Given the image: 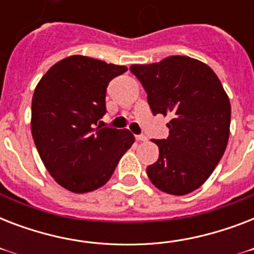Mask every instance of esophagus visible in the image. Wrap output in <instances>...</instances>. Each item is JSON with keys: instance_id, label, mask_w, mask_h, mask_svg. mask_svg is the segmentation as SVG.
Here are the masks:
<instances>
[{"instance_id": "34e87169", "label": "esophagus", "mask_w": 254, "mask_h": 254, "mask_svg": "<svg viewBox=\"0 0 254 254\" xmlns=\"http://www.w3.org/2000/svg\"><path fill=\"white\" fill-rule=\"evenodd\" d=\"M135 139H137V141H146L147 137L143 134H138V135H135Z\"/></svg>"}]
</instances>
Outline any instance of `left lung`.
I'll return each mask as SVG.
<instances>
[{
  "mask_svg": "<svg viewBox=\"0 0 254 254\" xmlns=\"http://www.w3.org/2000/svg\"><path fill=\"white\" fill-rule=\"evenodd\" d=\"M130 71L146 91L153 115L171 117L169 137L153 139L159 157L146 169L147 177L163 192H192L208 179L228 143L231 104L224 88L208 65L181 55L133 64Z\"/></svg>",
  "mask_w": 254,
  "mask_h": 254,
  "instance_id": "8db88e82",
  "label": "left lung"
}]
</instances>
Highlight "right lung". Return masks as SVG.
I'll use <instances>...</instances> for the list:
<instances>
[{
    "label": "right lung",
    "mask_w": 254,
    "mask_h": 254,
    "mask_svg": "<svg viewBox=\"0 0 254 254\" xmlns=\"http://www.w3.org/2000/svg\"><path fill=\"white\" fill-rule=\"evenodd\" d=\"M127 71L73 55L54 64L34 91V142L51 177L68 191L89 192L105 185L134 142L127 129L97 125L107 113L109 81Z\"/></svg>",
    "instance_id": "add662e5"
}]
</instances>
